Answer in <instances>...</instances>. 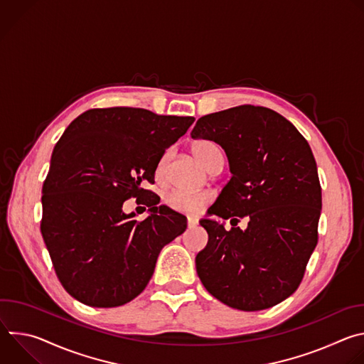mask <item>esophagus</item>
<instances>
[{
	"label": "esophagus",
	"mask_w": 364,
	"mask_h": 364,
	"mask_svg": "<svg viewBox=\"0 0 364 364\" xmlns=\"http://www.w3.org/2000/svg\"><path fill=\"white\" fill-rule=\"evenodd\" d=\"M197 223H198V220H197L196 218H188V219H187V225H188V228H194Z\"/></svg>",
	"instance_id": "esophagus-1"
}]
</instances>
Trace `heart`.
<instances>
[{
	"mask_svg": "<svg viewBox=\"0 0 364 364\" xmlns=\"http://www.w3.org/2000/svg\"><path fill=\"white\" fill-rule=\"evenodd\" d=\"M193 154L197 161L205 168L212 170L216 164L223 163V155L219 145L210 139H198L193 144ZM166 166H167V155L160 160L157 170H155V177L157 180H164L166 177ZM166 204L171 210L186 215H198L203 212L204 207L209 204L210 197L205 193H187L181 190H171L166 194Z\"/></svg>",
	"mask_w": 364,
	"mask_h": 364,
	"instance_id": "heart-1",
	"label": "heart"
}]
</instances>
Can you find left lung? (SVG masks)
Listing matches in <instances>:
<instances>
[{
	"mask_svg": "<svg viewBox=\"0 0 364 364\" xmlns=\"http://www.w3.org/2000/svg\"><path fill=\"white\" fill-rule=\"evenodd\" d=\"M191 138L219 144L232 178L207 216L247 218L245 230L201 219L209 242L197 275L215 298L242 311L271 308L292 295L318 240L321 186L306 139L278 112L242 105L201 117Z\"/></svg>",
	"mask_w": 364,
	"mask_h": 364,
	"instance_id": "1",
	"label": "left lung"
}]
</instances>
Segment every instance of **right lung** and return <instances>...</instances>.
Segmentation results:
<instances>
[{
	"label": "right lung",
	"instance_id": "obj_1",
	"mask_svg": "<svg viewBox=\"0 0 364 364\" xmlns=\"http://www.w3.org/2000/svg\"><path fill=\"white\" fill-rule=\"evenodd\" d=\"M193 117L141 108L89 109L63 132L43 184L41 235L63 288L96 308L124 305L149 282L161 249L187 228V218L142 188L166 149ZM149 207L142 223L122 204Z\"/></svg>",
	"mask_w": 364,
	"mask_h": 364
}]
</instances>
